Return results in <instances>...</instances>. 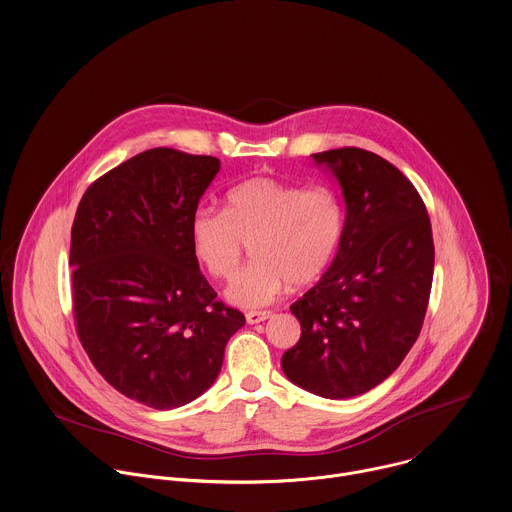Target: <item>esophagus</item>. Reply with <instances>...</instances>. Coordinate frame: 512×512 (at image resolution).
Listing matches in <instances>:
<instances>
[{
	"label": "esophagus",
	"instance_id": "obj_1",
	"mask_svg": "<svg viewBox=\"0 0 512 512\" xmlns=\"http://www.w3.org/2000/svg\"><path fill=\"white\" fill-rule=\"evenodd\" d=\"M268 318H272V312H248L246 314V322L248 324H260V322H266Z\"/></svg>",
	"mask_w": 512,
	"mask_h": 512
}]
</instances>
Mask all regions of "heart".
Returning a JSON list of instances; mask_svg holds the SVG:
<instances>
[{
	"instance_id": "heart-1",
	"label": "heart",
	"mask_w": 512,
	"mask_h": 512,
	"mask_svg": "<svg viewBox=\"0 0 512 512\" xmlns=\"http://www.w3.org/2000/svg\"><path fill=\"white\" fill-rule=\"evenodd\" d=\"M341 236L343 208L334 190L272 176L236 184L226 192L224 212L198 208L188 222L192 256L214 280L234 278L252 244L254 264L226 290V300L238 308H262L288 286L300 290L318 282Z\"/></svg>"
}]
</instances>
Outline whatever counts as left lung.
<instances>
[{
	"mask_svg": "<svg viewBox=\"0 0 512 512\" xmlns=\"http://www.w3.org/2000/svg\"><path fill=\"white\" fill-rule=\"evenodd\" d=\"M312 157L340 182L345 224L334 264L290 306L302 336L282 369L306 391L345 399L387 379L419 338L435 246L423 198L391 163L357 147Z\"/></svg>",
	"mask_w": 512,
	"mask_h": 512,
	"instance_id": "8db88e82",
	"label": "left lung"
}]
</instances>
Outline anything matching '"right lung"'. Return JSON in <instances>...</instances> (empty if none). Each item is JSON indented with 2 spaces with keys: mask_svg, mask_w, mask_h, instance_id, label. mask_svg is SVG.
Segmentation results:
<instances>
[{
  "mask_svg": "<svg viewBox=\"0 0 512 512\" xmlns=\"http://www.w3.org/2000/svg\"><path fill=\"white\" fill-rule=\"evenodd\" d=\"M218 169L216 157L151 149L91 182L75 212L77 336L119 393L153 409L202 395L246 322L216 298L188 240L190 216Z\"/></svg>",
  "mask_w": 512,
  "mask_h": 512,
  "instance_id": "1",
  "label": "right lung"
}]
</instances>
